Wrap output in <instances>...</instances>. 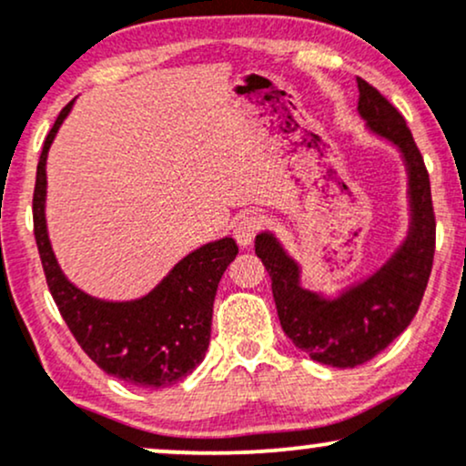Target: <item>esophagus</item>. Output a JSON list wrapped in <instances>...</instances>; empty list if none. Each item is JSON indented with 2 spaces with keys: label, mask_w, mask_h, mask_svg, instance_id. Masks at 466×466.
<instances>
[{
  "label": "esophagus",
  "mask_w": 466,
  "mask_h": 466,
  "mask_svg": "<svg viewBox=\"0 0 466 466\" xmlns=\"http://www.w3.org/2000/svg\"><path fill=\"white\" fill-rule=\"evenodd\" d=\"M260 226H263L260 217L243 215L234 223V238H237L238 245L248 248V245H251V240L256 238V234L260 232Z\"/></svg>",
  "instance_id": "34e87169"
}]
</instances>
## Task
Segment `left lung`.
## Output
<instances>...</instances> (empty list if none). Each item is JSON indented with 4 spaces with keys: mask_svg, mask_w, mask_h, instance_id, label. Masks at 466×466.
Returning <instances> with one entry per match:
<instances>
[{
    "mask_svg": "<svg viewBox=\"0 0 466 466\" xmlns=\"http://www.w3.org/2000/svg\"><path fill=\"white\" fill-rule=\"evenodd\" d=\"M357 109L368 129L397 144L408 166L411 226L405 243L377 274L326 300L300 287V267L269 232L256 237V254L271 278L282 330L313 361L333 368L370 361L408 329L420 307L436 251L430 173L405 117L363 78H357Z\"/></svg>",
    "mask_w": 466,
    "mask_h": 466,
    "instance_id": "1",
    "label": "left lung"
}]
</instances>
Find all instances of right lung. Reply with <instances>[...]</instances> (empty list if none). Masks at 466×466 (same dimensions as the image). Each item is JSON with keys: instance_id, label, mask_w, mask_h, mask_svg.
I'll return each instance as SVG.
<instances>
[{"instance_id": "add662e5", "label": "right lung", "mask_w": 466, "mask_h": 466, "mask_svg": "<svg viewBox=\"0 0 466 466\" xmlns=\"http://www.w3.org/2000/svg\"><path fill=\"white\" fill-rule=\"evenodd\" d=\"M72 105L74 100L63 106L47 133L32 197L35 238L47 289L67 329L96 366L137 388L173 386L206 357L218 280L237 258L238 248L228 237L203 245L140 300L105 302L74 287L56 263L46 228V159Z\"/></svg>"}]
</instances>
